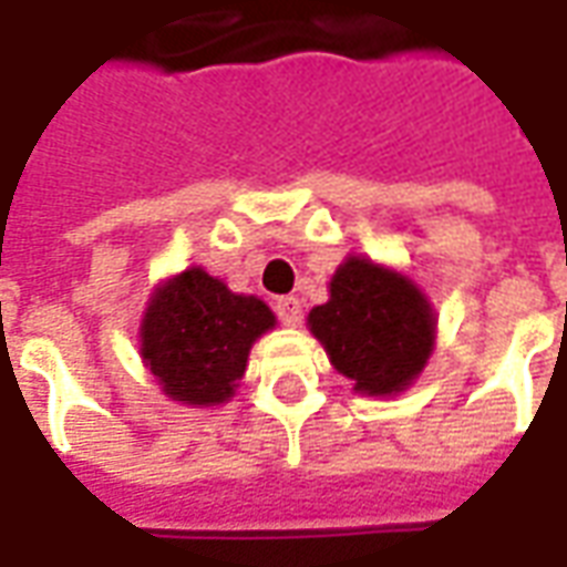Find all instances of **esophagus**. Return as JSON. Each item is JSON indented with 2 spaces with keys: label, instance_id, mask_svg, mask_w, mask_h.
Masks as SVG:
<instances>
[{
  "label": "esophagus",
  "instance_id": "esophagus-1",
  "mask_svg": "<svg viewBox=\"0 0 567 567\" xmlns=\"http://www.w3.org/2000/svg\"><path fill=\"white\" fill-rule=\"evenodd\" d=\"M275 315L284 327H299L302 323V302L296 296H280L275 302Z\"/></svg>",
  "mask_w": 567,
  "mask_h": 567
}]
</instances>
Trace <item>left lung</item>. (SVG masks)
Segmentation results:
<instances>
[{
    "label": "left lung",
    "instance_id": "1",
    "mask_svg": "<svg viewBox=\"0 0 567 567\" xmlns=\"http://www.w3.org/2000/svg\"><path fill=\"white\" fill-rule=\"evenodd\" d=\"M332 367L354 391L396 393L433 351V311L412 280L351 256L329 284V302L308 315Z\"/></svg>",
    "mask_w": 567,
    "mask_h": 567
}]
</instances>
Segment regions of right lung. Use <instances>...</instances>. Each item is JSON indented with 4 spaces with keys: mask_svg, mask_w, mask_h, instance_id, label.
I'll return each instance as SVG.
<instances>
[{
    "mask_svg": "<svg viewBox=\"0 0 567 567\" xmlns=\"http://www.w3.org/2000/svg\"><path fill=\"white\" fill-rule=\"evenodd\" d=\"M271 327L275 315L256 296H235L223 280L188 268L152 296L140 351L164 393L213 405L235 393L252 341Z\"/></svg>",
    "mask_w": 567,
    "mask_h": 567,
    "instance_id": "1",
    "label": "right lung"
}]
</instances>
